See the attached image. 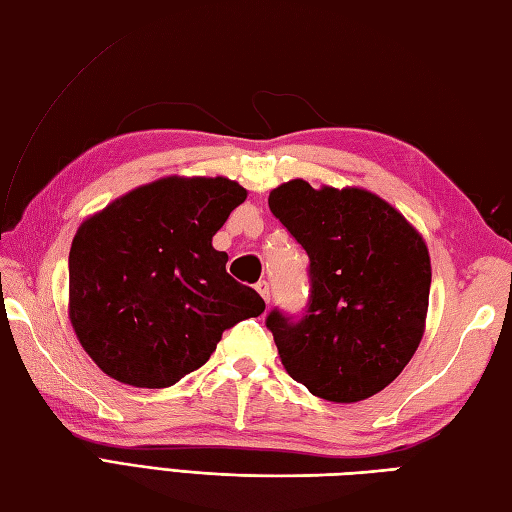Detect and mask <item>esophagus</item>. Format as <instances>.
<instances>
[{"label":"esophagus","instance_id":"34e87169","mask_svg":"<svg viewBox=\"0 0 512 512\" xmlns=\"http://www.w3.org/2000/svg\"><path fill=\"white\" fill-rule=\"evenodd\" d=\"M257 292H259V295H262V299L268 303L270 301V284H268V281L266 279H262V281H257Z\"/></svg>","mask_w":512,"mask_h":512}]
</instances>
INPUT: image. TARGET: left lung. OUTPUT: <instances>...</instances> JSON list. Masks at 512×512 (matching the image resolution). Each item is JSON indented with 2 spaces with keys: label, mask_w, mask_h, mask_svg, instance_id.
I'll use <instances>...</instances> for the list:
<instances>
[{
  "label": "left lung",
  "mask_w": 512,
  "mask_h": 512,
  "mask_svg": "<svg viewBox=\"0 0 512 512\" xmlns=\"http://www.w3.org/2000/svg\"><path fill=\"white\" fill-rule=\"evenodd\" d=\"M268 206L310 257L306 314L266 317L286 372L310 394L358 402L416 354L429 308L431 262L420 233L365 189L290 180Z\"/></svg>",
  "instance_id": "1"
}]
</instances>
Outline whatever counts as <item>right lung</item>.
Masks as SVG:
<instances>
[{"label":"right lung","mask_w":512,"mask_h":512,"mask_svg":"<svg viewBox=\"0 0 512 512\" xmlns=\"http://www.w3.org/2000/svg\"><path fill=\"white\" fill-rule=\"evenodd\" d=\"M246 200L228 178H162L92 215L70 248V321L107 376L171 387L266 303L226 273L213 235Z\"/></svg>","instance_id":"obj_1"}]
</instances>
